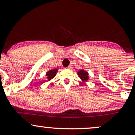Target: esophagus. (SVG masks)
<instances>
[{
    "label": "esophagus",
    "instance_id": "1",
    "mask_svg": "<svg viewBox=\"0 0 135 135\" xmlns=\"http://www.w3.org/2000/svg\"><path fill=\"white\" fill-rule=\"evenodd\" d=\"M67 69H72V65H69V66L67 67Z\"/></svg>",
    "mask_w": 135,
    "mask_h": 135
}]
</instances>
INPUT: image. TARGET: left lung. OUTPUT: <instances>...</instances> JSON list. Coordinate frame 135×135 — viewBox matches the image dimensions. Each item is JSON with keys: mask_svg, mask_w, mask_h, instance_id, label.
Returning a JSON list of instances; mask_svg holds the SVG:
<instances>
[{"mask_svg": "<svg viewBox=\"0 0 135 135\" xmlns=\"http://www.w3.org/2000/svg\"><path fill=\"white\" fill-rule=\"evenodd\" d=\"M77 75H78V76L80 77V79H81V80H83V82H84V83L87 82L88 79H89L88 72L85 71L83 69L80 70L77 72Z\"/></svg>", "mask_w": 135, "mask_h": 135, "instance_id": "left-lung-1", "label": "left lung"}]
</instances>
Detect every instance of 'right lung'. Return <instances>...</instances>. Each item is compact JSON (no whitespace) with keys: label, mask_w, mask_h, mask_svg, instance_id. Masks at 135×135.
<instances>
[{"label":"right lung","mask_w":135,"mask_h":135,"mask_svg":"<svg viewBox=\"0 0 135 135\" xmlns=\"http://www.w3.org/2000/svg\"><path fill=\"white\" fill-rule=\"evenodd\" d=\"M58 69H51V70H49V71H47L46 72V79L47 80V81H49L53 79L54 77L56 76V73L58 72Z\"/></svg>","instance_id":"right-lung-1"}]
</instances>
